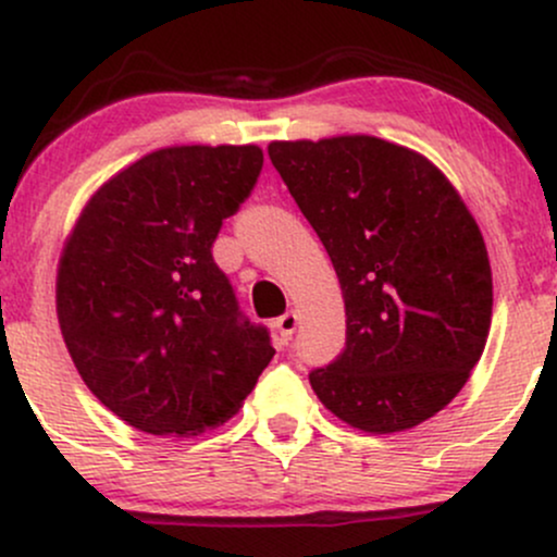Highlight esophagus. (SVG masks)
I'll return each mask as SVG.
<instances>
[{
    "mask_svg": "<svg viewBox=\"0 0 557 557\" xmlns=\"http://www.w3.org/2000/svg\"><path fill=\"white\" fill-rule=\"evenodd\" d=\"M274 327H277L280 343L287 345L293 341V332H296V327H298V314L296 311H287V314H283L277 322H274Z\"/></svg>",
    "mask_w": 557,
    "mask_h": 557,
    "instance_id": "esophagus-1",
    "label": "esophagus"
}]
</instances>
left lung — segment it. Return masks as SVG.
I'll return each mask as SVG.
<instances>
[{
	"mask_svg": "<svg viewBox=\"0 0 557 557\" xmlns=\"http://www.w3.org/2000/svg\"><path fill=\"white\" fill-rule=\"evenodd\" d=\"M270 159L327 248L345 348L309 374L356 430H411L456 398L482 359L492 270L479 225L426 157L374 136L272 140Z\"/></svg>",
	"mask_w": 557,
	"mask_h": 557,
	"instance_id": "obj_1",
	"label": "left lung"
}]
</instances>
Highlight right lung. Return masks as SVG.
<instances>
[{
	"instance_id": "right-lung-1",
	"label": "right lung",
	"mask_w": 557,
	"mask_h": 557,
	"mask_svg": "<svg viewBox=\"0 0 557 557\" xmlns=\"http://www.w3.org/2000/svg\"><path fill=\"white\" fill-rule=\"evenodd\" d=\"M259 146H170L86 203L57 270V317L75 369L149 434L188 437L238 413L272 361L212 246L251 196Z\"/></svg>"
}]
</instances>
